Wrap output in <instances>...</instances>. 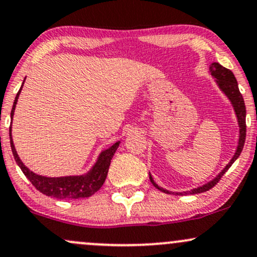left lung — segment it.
I'll return each instance as SVG.
<instances>
[{
  "mask_svg": "<svg viewBox=\"0 0 257 257\" xmlns=\"http://www.w3.org/2000/svg\"><path fill=\"white\" fill-rule=\"evenodd\" d=\"M209 72H210V75L215 78V82H216L217 87L220 88V90L225 94L227 99L229 100V102H231L233 106V111H234L235 117H237L238 126H239V137H238L239 139H238L237 150H235L234 155H233L231 161L228 162V164H227V166L223 168V169L221 170V172L217 174L213 180H211V181L206 182V184H204L203 186H199V187L192 188L191 191H185V192H172V191H168L166 188L161 187V186L156 184L155 180L152 178V175L150 174V180H151L152 185L164 193H173V194L175 193L178 194V196H184V194H196V193H202V192H205V191H209L220 181V179L222 178L223 174H225L227 170L229 169V167L237 161V158L240 156L241 150H243L244 147V143H245V134H246V125H245L246 110H245V104H244V99L243 96H241L239 88H238L237 79H235L234 75H233L231 70L226 69V67H223L222 65H220L219 63H211L210 67H209Z\"/></svg>",
  "mask_w": 257,
  "mask_h": 257,
  "instance_id": "obj_1",
  "label": "left lung"
}]
</instances>
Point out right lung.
I'll return each mask as SVG.
<instances>
[{
    "mask_svg": "<svg viewBox=\"0 0 257 257\" xmlns=\"http://www.w3.org/2000/svg\"><path fill=\"white\" fill-rule=\"evenodd\" d=\"M25 82V79H24ZM23 82V84H24ZM22 87H20L19 91H18L16 100H14L13 107L11 111V118L13 120L14 111H16V106L19 99V94L22 91ZM10 139H11V149L13 152L14 159H16L17 164L19 166L24 175L30 180V182L35 187L37 188L40 192L48 197H54L58 199H79V198H88V197L93 196L96 191L101 188L104 185L106 176H107L108 167L111 164V159L113 157L114 152L118 149L120 141H117L113 145L108 147V149L104 150L100 152L98 159L91 167L89 172L82 175H70V176H59V178H48V176L38 175V174L34 173L32 170L29 169L22 162V159L18 156L16 147H14L13 139H12V126L10 128Z\"/></svg>",
    "mask_w": 257,
    "mask_h": 257,
    "instance_id": "1",
    "label": "right lung"
}]
</instances>
